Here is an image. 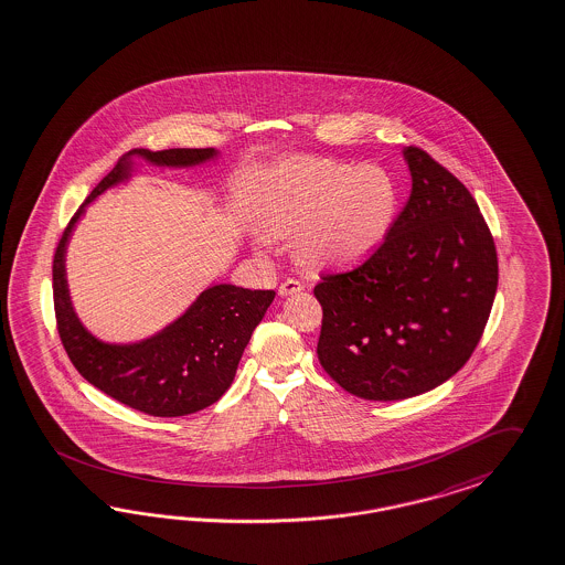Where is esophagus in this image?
Returning <instances> with one entry per match:
<instances>
[{"instance_id": "1", "label": "esophagus", "mask_w": 565, "mask_h": 565, "mask_svg": "<svg viewBox=\"0 0 565 565\" xmlns=\"http://www.w3.org/2000/svg\"><path fill=\"white\" fill-rule=\"evenodd\" d=\"M306 287H303V282H299L297 278H287L280 287H278V292L282 295V297H287V295H292V292L303 291Z\"/></svg>"}]
</instances>
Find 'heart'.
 <instances>
[{
    "instance_id": "heart-1",
    "label": "heart",
    "mask_w": 565,
    "mask_h": 565,
    "mask_svg": "<svg viewBox=\"0 0 565 565\" xmlns=\"http://www.w3.org/2000/svg\"><path fill=\"white\" fill-rule=\"evenodd\" d=\"M262 238L292 236L303 268L324 270L360 264L385 243L396 224V178L379 166L322 157H287L257 186Z\"/></svg>"
}]
</instances>
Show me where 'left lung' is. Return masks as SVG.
<instances>
[{
    "label": "left lung",
    "instance_id": "left-lung-1",
    "mask_svg": "<svg viewBox=\"0 0 565 565\" xmlns=\"http://www.w3.org/2000/svg\"><path fill=\"white\" fill-rule=\"evenodd\" d=\"M411 199L364 264L322 274L318 360L364 399L425 394L480 343L499 285L494 238L471 192L423 148H404Z\"/></svg>",
    "mask_w": 565,
    "mask_h": 565
}]
</instances>
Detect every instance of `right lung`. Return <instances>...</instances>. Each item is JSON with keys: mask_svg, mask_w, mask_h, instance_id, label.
Here are the masks:
<instances>
[{"mask_svg": "<svg viewBox=\"0 0 565 565\" xmlns=\"http://www.w3.org/2000/svg\"><path fill=\"white\" fill-rule=\"evenodd\" d=\"M215 154L213 148L129 150L73 215L54 253L52 289L56 327L73 366L106 396L150 417H184L224 396L253 329L262 322L276 292L213 285L161 333L140 343L113 345L87 333L73 310L64 274V252L85 205L129 178L131 157H142L152 166L190 168L210 161Z\"/></svg>", "mask_w": 565, "mask_h": 565, "instance_id": "obj_1", "label": "right lung"}]
</instances>
